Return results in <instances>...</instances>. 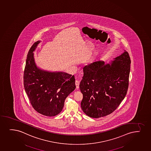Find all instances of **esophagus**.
Instances as JSON below:
<instances>
[{
	"label": "esophagus",
	"instance_id": "esophagus-1",
	"mask_svg": "<svg viewBox=\"0 0 151 151\" xmlns=\"http://www.w3.org/2000/svg\"><path fill=\"white\" fill-rule=\"evenodd\" d=\"M76 83V88H78H78H79L80 82H79L78 81H77V80H76V83Z\"/></svg>",
	"mask_w": 151,
	"mask_h": 151
}]
</instances>
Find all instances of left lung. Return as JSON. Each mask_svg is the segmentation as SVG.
<instances>
[{
    "label": "left lung",
    "instance_id": "obj_1",
    "mask_svg": "<svg viewBox=\"0 0 151 151\" xmlns=\"http://www.w3.org/2000/svg\"><path fill=\"white\" fill-rule=\"evenodd\" d=\"M130 63L124 51L109 63L99 61L83 68L80 88L83 95L81 108L86 114L99 118L116 109L127 95Z\"/></svg>",
    "mask_w": 151,
    "mask_h": 151
}]
</instances>
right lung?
<instances>
[{"instance_id": "right-lung-1", "label": "right lung", "mask_w": 151, "mask_h": 151, "mask_svg": "<svg viewBox=\"0 0 151 151\" xmlns=\"http://www.w3.org/2000/svg\"><path fill=\"white\" fill-rule=\"evenodd\" d=\"M40 42L33 44L27 55L24 73V90L37 112L45 116H54L62 111L66 97L76 88L75 76L38 68L33 52Z\"/></svg>"}]
</instances>
